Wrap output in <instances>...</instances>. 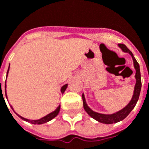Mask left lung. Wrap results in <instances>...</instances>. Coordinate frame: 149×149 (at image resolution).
<instances>
[{
  "mask_svg": "<svg viewBox=\"0 0 149 149\" xmlns=\"http://www.w3.org/2000/svg\"><path fill=\"white\" fill-rule=\"evenodd\" d=\"M118 46L120 49L125 52H128L132 57V61H133V65H134V68L136 69V84H135L134 88V93H133V96L132 97V100H130V102L126 105V106L122 109L121 110H120L118 112H115L113 114H102V113H98L93 111L88 106L86 101H85V98H84V95H82V99H83V105H84V110L86 111L88 115L90 116L92 118L95 119L97 121L103 123V124H113V123H117V122L120 121L122 120H124L125 117H127V116L131 112V111L134 107L136 106V104L137 103V100L140 97V93H141V72H140V65L138 64V62L136 61V60L135 59L134 56L132 53V52L129 49L126 47V45H123V44H119Z\"/></svg>",
  "mask_w": 149,
  "mask_h": 149,
  "instance_id": "left-lung-1",
  "label": "left lung"
}]
</instances>
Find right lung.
<instances>
[{
  "label": "right lung",
  "mask_w": 149,
  "mask_h": 149,
  "mask_svg": "<svg viewBox=\"0 0 149 149\" xmlns=\"http://www.w3.org/2000/svg\"><path fill=\"white\" fill-rule=\"evenodd\" d=\"M8 70H9V67H8V71H7V76H8ZM0 84H1V80H0ZM67 86H68V84H65L64 86H62L61 89V92L62 93H65V91L66 90V88H67ZM5 88H6V84H5ZM5 96H6V98H7L6 93H5ZM3 98H4V97H3ZM11 108H12V109L13 110V107L11 106ZM60 109H61V106L59 105V106L57 107V109H56L55 111H53V112H52L51 113H49V114H48V115L45 116H44V117H42V118L39 119V120H29V119H25L24 118V117H22V116H21L20 115H18L17 113H16V114H17L18 116H20L21 119H23L24 120H25V121L29 122V123H32V124H34V125H41V124H44V123H46V122L50 121L51 120H52L54 117H56V116L58 115L59 112H60Z\"/></svg>",
  "instance_id": "right-lung-1"
}]
</instances>
